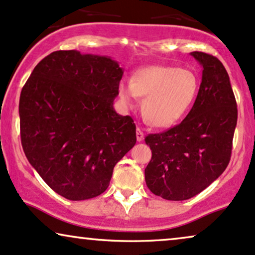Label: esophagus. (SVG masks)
<instances>
[{
  "mask_svg": "<svg viewBox=\"0 0 255 255\" xmlns=\"http://www.w3.org/2000/svg\"><path fill=\"white\" fill-rule=\"evenodd\" d=\"M144 138V135H143V131L140 129V128H136V140L138 141V142H141V141H143Z\"/></svg>",
  "mask_w": 255,
  "mask_h": 255,
  "instance_id": "obj_1",
  "label": "esophagus"
}]
</instances>
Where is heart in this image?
I'll return each instance as SVG.
<instances>
[{"instance_id":"heart-1","label":"heart","mask_w":255,"mask_h":255,"mask_svg":"<svg viewBox=\"0 0 255 255\" xmlns=\"http://www.w3.org/2000/svg\"><path fill=\"white\" fill-rule=\"evenodd\" d=\"M199 93V79L192 70L154 66L137 72L131 82L121 81L119 95L125 105L143 99L142 115L154 127L175 125L188 113Z\"/></svg>"}]
</instances>
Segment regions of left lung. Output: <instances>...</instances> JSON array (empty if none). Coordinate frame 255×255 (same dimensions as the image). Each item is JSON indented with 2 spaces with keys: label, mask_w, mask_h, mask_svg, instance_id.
Listing matches in <instances>:
<instances>
[{
  "label": "left lung",
  "mask_w": 255,
  "mask_h": 255,
  "mask_svg": "<svg viewBox=\"0 0 255 255\" xmlns=\"http://www.w3.org/2000/svg\"><path fill=\"white\" fill-rule=\"evenodd\" d=\"M191 55L204 68L191 112L175 127L144 138L151 149L144 169L147 187L172 201L193 198L224 173L238 120L237 101L224 64L202 51Z\"/></svg>",
  "instance_id": "left-lung-1"
}]
</instances>
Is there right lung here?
<instances>
[{
  "label": "right lung",
  "instance_id": "1",
  "mask_svg": "<svg viewBox=\"0 0 255 255\" xmlns=\"http://www.w3.org/2000/svg\"><path fill=\"white\" fill-rule=\"evenodd\" d=\"M122 75L108 56L59 50L37 63L22 88L24 154L63 198L79 201L102 194L115 165L136 142L133 119L113 107Z\"/></svg>",
  "mask_w": 255,
  "mask_h": 255
}]
</instances>
